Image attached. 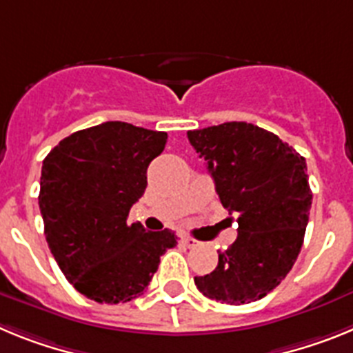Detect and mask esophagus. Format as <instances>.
Instances as JSON below:
<instances>
[{"instance_id": "34e87169", "label": "esophagus", "mask_w": 353, "mask_h": 353, "mask_svg": "<svg viewBox=\"0 0 353 353\" xmlns=\"http://www.w3.org/2000/svg\"><path fill=\"white\" fill-rule=\"evenodd\" d=\"M182 244L185 248H194V245H198V240L191 239V236H182Z\"/></svg>"}]
</instances>
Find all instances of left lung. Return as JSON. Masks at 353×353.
Masks as SVG:
<instances>
[{"label":"left lung","mask_w":353,"mask_h":353,"mask_svg":"<svg viewBox=\"0 0 353 353\" xmlns=\"http://www.w3.org/2000/svg\"><path fill=\"white\" fill-rule=\"evenodd\" d=\"M187 138L239 223L235 242L221 252L215 270L194 277L196 286L224 304L260 301L292 270L304 242L313 201L305 159L245 121L189 130Z\"/></svg>","instance_id":"obj_1"}]
</instances>
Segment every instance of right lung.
Wrapping results in <instances>:
<instances>
[{"label": "right lung", "instance_id": "1", "mask_svg": "<svg viewBox=\"0 0 353 353\" xmlns=\"http://www.w3.org/2000/svg\"><path fill=\"white\" fill-rule=\"evenodd\" d=\"M168 134L104 121L61 139L43 159L39 205L56 263L84 297L101 304L143 295L161 256L179 244L171 230L127 223L146 189V170Z\"/></svg>", "mask_w": 353, "mask_h": 353}]
</instances>
